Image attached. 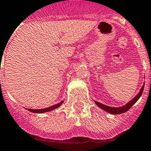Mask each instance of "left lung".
<instances>
[{
  "label": "left lung",
  "instance_id": "obj_1",
  "mask_svg": "<svg viewBox=\"0 0 151 151\" xmlns=\"http://www.w3.org/2000/svg\"><path fill=\"white\" fill-rule=\"evenodd\" d=\"M144 88H145V84L143 85L141 90H140V92L137 94V96H136L135 97H134L132 100L129 101L127 104H125L124 106H121V107L108 106H106V105L102 104V103H99V102H96V101H95V103L96 104L97 106H99V108L105 110L106 112H109V113L113 114V115H119V114L124 113V112H127L128 110H129V109H130L131 107H132V106H133V105L134 104L137 100H138L139 98L141 97V96L142 95Z\"/></svg>",
  "mask_w": 151,
  "mask_h": 151
}]
</instances>
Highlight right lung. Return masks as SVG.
I'll return each instance as SVG.
<instances>
[{"label": "right lung", "instance_id": "add662e5", "mask_svg": "<svg viewBox=\"0 0 151 151\" xmlns=\"http://www.w3.org/2000/svg\"><path fill=\"white\" fill-rule=\"evenodd\" d=\"M63 102H64V101H61V103H58V104L55 105V106H52L48 107V108H45V109H28V110L29 111V112H34V113H44V112H50V111H52V110H54V109H55L58 108V107L62 104Z\"/></svg>", "mask_w": 151, "mask_h": 151}]
</instances>
